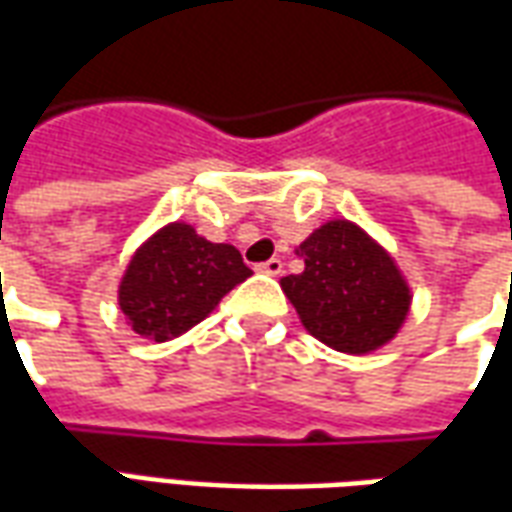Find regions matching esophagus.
<instances>
[{
  "label": "esophagus",
  "instance_id": "1",
  "mask_svg": "<svg viewBox=\"0 0 512 512\" xmlns=\"http://www.w3.org/2000/svg\"><path fill=\"white\" fill-rule=\"evenodd\" d=\"M257 271H263V274H271V277H280V274H282V260H280V257H271V260H266V263H260V266H257Z\"/></svg>",
  "mask_w": 512,
  "mask_h": 512
}]
</instances>
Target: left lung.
Here are the masks:
<instances>
[{
  "instance_id": "left-lung-1",
  "label": "left lung",
  "mask_w": 512,
  "mask_h": 512,
  "mask_svg": "<svg viewBox=\"0 0 512 512\" xmlns=\"http://www.w3.org/2000/svg\"><path fill=\"white\" fill-rule=\"evenodd\" d=\"M296 255L302 274L282 280L305 330L338 352L366 355L399 332L410 288L391 255L352 221H327Z\"/></svg>"
}]
</instances>
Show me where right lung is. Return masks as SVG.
Instances as JSON below:
<instances>
[{
    "label": "right lung",
    "instance_id": "add662e5",
    "mask_svg": "<svg viewBox=\"0 0 512 512\" xmlns=\"http://www.w3.org/2000/svg\"><path fill=\"white\" fill-rule=\"evenodd\" d=\"M252 274L230 244H210L191 224H169L146 241L121 280L119 305L130 327L152 341L191 330Z\"/></svg>",
    "mask_w": 512,
    "mask_h": 512
}]
</instances>
